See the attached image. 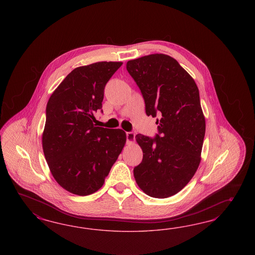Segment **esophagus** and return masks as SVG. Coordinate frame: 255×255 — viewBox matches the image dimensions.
<instances>
[{"instance_id": "34e87169", "label": "esophagus", "mask_w": 255, "mask_h": 255, "mask_svg": "<svg viewBox=\"0 0 255 255\" xmlns=\"http://www.w3.org/2000/svg\"><path fill=\"white\" fill-rule=\"evenodd\" d=\"M134 137H135L134 132H132V131H127L126 132V139H127L128 143H131L134 140Z\"/></svg>"}]
</instances>
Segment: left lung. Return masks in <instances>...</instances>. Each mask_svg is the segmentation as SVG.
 Wrapping results in <instances>:
<instances>
[{"label": "left lung", "mask_w": 255, "mask_h": 255, "mask_svg": "<svg viewBox=\"0 0 255 255\" xmlns=\"http://www.w3.org/2000/svg\"><path fill=\"white\" fill-rule=\"evenodd\" d=\"M141 91L147 116H159L154 138L136 134L143 160L133 168L139 188L155 198L185 187L199 166L206 131L199 91L174 58L150 54L127 62Z\"/></svg>", "instance_id": "left-lung-1"}]
</instances>
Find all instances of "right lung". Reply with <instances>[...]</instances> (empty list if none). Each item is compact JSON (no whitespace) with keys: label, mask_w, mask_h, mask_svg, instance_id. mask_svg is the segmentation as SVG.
I'll return each mask as SVG.
<instances>
[{"label":"right lung","mask_w":255,"mask_h":255,"mask_svg":"<svg viewBox=\"0 0 255 255\" xmlns=\"http://www.w3.org/2000/svg\"><path fill=\"white\" fill-rule=\"evenodd\" d=\"M121 62H99L73 70L51 94L42 145L55 180L77 195L97 192L126 142L122 129L93 124L104 90Z\"/></svg>","instance_id":"add662e5"}]
</instances>
